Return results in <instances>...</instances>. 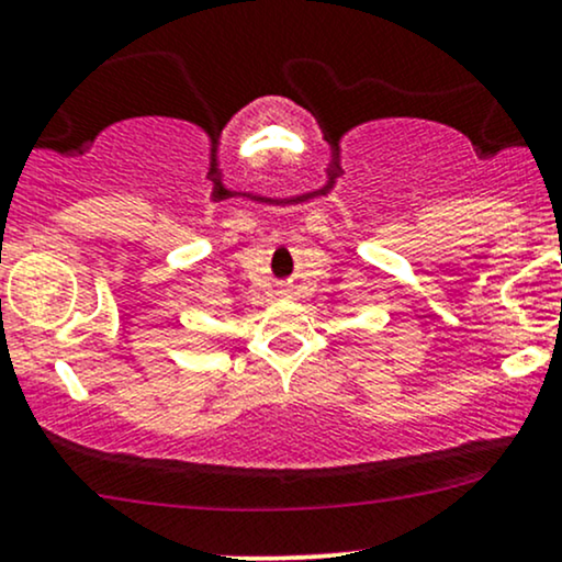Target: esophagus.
I'll return each mask as SVG.
<instances>
[{
    "instance_id": "obj_1",
    "label": "esophagus",
    "mask_w": 562,
    "mask_h": 562,
    "mask_svg": "<svg viewBox=\"0 0 562 562\" xmlns=\"http://www.w3.org/2000/svg\"><path fill=\"white\" fill-rule=\"evenodd\" d=\"M282 293H290V290H288V288H282Z\"/></svg>"
}]
</instances>
